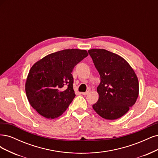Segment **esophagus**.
<instances>
[{"mask_svg": "<svg viewBox=\"0 0 158 158\" xmlns=\"http://www.w3.org/2000/svg\"><path fill=\"white\" fill-rule=\"evenodd\" d=\"M81 94H82L83 95H84V96H86V95H87L88 94H89V92H88V91H87V92H85V93H81Z\"/></svg>", "mask_w": 158, "mask_h": 158, "instance_id": "34e87169", "label": "esophagus"}]
</instances>
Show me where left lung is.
<instances>
[{"label": "left lung", "instance_id": "obj_1", "mask_svg": "<svg viewBox=\"0 0 158 158\" xmlns=\"http://www.w3.org/2000/svg\"><path fill=\"white\" fill-rule=\"evenodd\" d=\"M88 52L100 76L98 100L93 108L106 119H118L136 102L139 93L138 77L120 56L105 49L93 48Z\"/></svg>", "mask_w": 158, "mask_h": 158}]
</instances>
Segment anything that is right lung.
<instances>
[{
    "instance_id": "1",
    "label": "right lung",
    "mask_w": 158,
    "mask_h": 158,
    "mask_svg": "<svg viewBox=\"0 0 158 158\" xmlns=\"http://www.w3.org/2000/svg\"><path fill=\"white\" fill-rule=\"evenodd\" d=\"M86 50L65 49L46 56L30 69L25 82L29 102L47 119L62 115L75 96L72 72L88 56Z\"/></svg>"
}]
</instances>
